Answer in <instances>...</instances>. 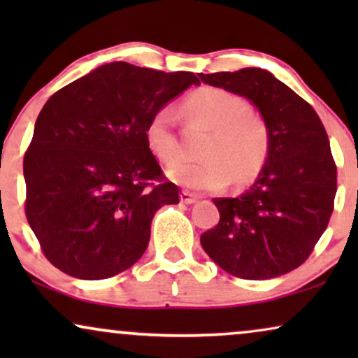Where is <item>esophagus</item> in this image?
<instances>
[{"mask_svg":"<svg viewBox=\"0 0 358 358\" xmlns=\"http://www.w3.org/2000/svg\"><path fill=\"white\" fill-rule=\"evenodd\" d=\"M199 200V197L197 195H194V194H190L189 190H182V192H180V202L182 203H187V205H190V203H195Z\"/></svg>","mask_w":358,"mask_h":358,"instance_id":"1","label":"esophagus"}]
</instances>
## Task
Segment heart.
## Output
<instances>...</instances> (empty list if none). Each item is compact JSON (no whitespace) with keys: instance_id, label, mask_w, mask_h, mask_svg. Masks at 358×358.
Listing matches in <instances>:
<instances>
[{"instance_id":"heart-1","label":"heart","mask_w":358,"mask_h":358,"mask_svg":"<svg viewBox=\"0 0 358 358\" xmlns=\"http://www.w3.org/2000/svg\"><path fill=\"white\" fill-rule=\"evenodd\" d=\"M184 112L212 129V135L203 148L208 158L182 159L168 169L174 182L194 190H220L231 179L241 185L257 178L271 153V134L266 122L249 112L246 101L220 87H202L184 101ZM145 138L159 163L172 164L180 158L182 150L169 107L155 112Z\"/></svg>"}]
</instances>
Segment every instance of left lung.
I'll use <instances>...</instances> for the list:
<instances>
[{
	"mask_svg": "<svg viewBox=\"0 0 358 358\" xmlns=\"http://www.w3.org/2000/svg\"><path fill=\"white\" fill-rule=\"evenodd\" d=\"M199 78L251 101L271 134L256 182L234 199H213L220 222L200 244L234 277L283 275L306 261L334 210L337 168L324 125L305 99L262 68Z\"/></svg>",
	"mask_w": 358,
	"mask_h": 358,
	"instance_id": "1",
	"label": "left lung"
}]
</instances>
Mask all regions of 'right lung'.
Instances as JSON below:
<instances>
[{"label":"right lung","mask_w":358,"mask_h":358,"mask_svg":"<svg viewBox=\"0 0 358 358\" xmlns=\"http://www.w3.org/2000/svg\"><path fill=\"white\" fill-rule=\"evenodd\" d=\"M192 85L200 83L190 71L114 62L45 102L24 155L26 217L57 268L101 280L143 256L156 210L179 203L145 130Z\"/></svg>","instance_id":"right-lung-1"}]
</instances>
